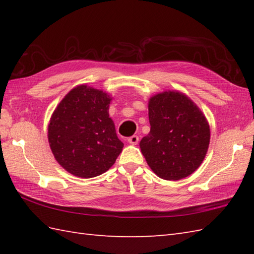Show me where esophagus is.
<instances>
[{
	"instance_id": "esophagus-1",
	"label": "esophagus",
	"mask_w": 254,
	"mask_h": 254,
	"mask_svg": "<svg viewBox=\"0 0 254 254\" xmlns=\"http://www.w3.org/2000/svg\"><path fill=\"white\" fill-rule=\"evenodd\" d=\"M127 142L131 145H136L138 143V136L137 135H132L131 137L127 138Z\"/></svg>"
}]
</instances>
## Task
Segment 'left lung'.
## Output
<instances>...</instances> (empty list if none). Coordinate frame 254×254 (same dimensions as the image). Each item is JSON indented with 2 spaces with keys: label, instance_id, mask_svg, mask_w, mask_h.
I'll return each mask as SVG.
<instances>
[{
  "label": "left lung",
  "instance_id": "8db88e82",
  "mask_svg": "<svg viewBox=\"0 0 254 254\" xmlns=\"http://www.w3.org/2000/svg\"><path fill=\"white\" fill-rule=\"evenodd\" d=\"M150 131L139 143L142 154L161 179L192 175L206 156L210 130L201 109L187 95L166 90L148 100Z\"/></svg>",
  "mask_w": 254,
  "mask_h": 254
}]
</instances>
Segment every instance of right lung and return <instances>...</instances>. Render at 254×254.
<instances>
[{
    "instance_id": "1",
    "label": "right lung",
    "mask_w": 254,
    "mask_h": 254,
    "mask_svg": "<svg viewBox=\"0 0 254 254\" xmlns=\"http://www.w3.org/2000/svg\"><path fill=\"white\" fill-rule=\"evenodd\" d=\"M112 97L78 85L64 96L48 124V141L58 164L69 174L88 179L104 174L123 148L109 117Z\"/></svg>"
}]
</instances>
